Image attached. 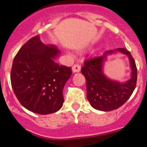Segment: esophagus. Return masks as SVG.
<instances>
[{"label": "esophagus", "instance_id": "34e87169", "mask_svg": "<svg viewBox=\"0 0 147 147\" xmlns=\"http://www.w3.org/2000/svg\"><path fill=\"white\" fill-rule=\"evenodd\" d=\"M81 70V65L79 64H75L72 66V71L73 72H79Z\"/></svg>", "mask_w": 147, "mask_h": 147}]
</instances>
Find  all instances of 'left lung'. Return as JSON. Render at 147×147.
I'll list each match as a JSON object with an SVG mask.
<instances>
[{
  "label": "left lung",
  "mask_w": 147,
  "mask_h": 147,
  "mask_svg": "<svg viewBox=\"0 0 147 147\" xmlns=\"http://www.w3.org/2000/svg\"><path fill=\"white\" fill-rule=\"evenodd\" d=\"M115 51L128 55L132 69L131 78L125 83L108 80L102 74V65L107 55ZM82 73L86 79L87 98L94 109L110 111L121 107L134 91L137 79V69L132 55L124 48L106 51L100 56L85 60L82 67Z\"/></svg>",
  "instance_id": "1"
}]
</instances>
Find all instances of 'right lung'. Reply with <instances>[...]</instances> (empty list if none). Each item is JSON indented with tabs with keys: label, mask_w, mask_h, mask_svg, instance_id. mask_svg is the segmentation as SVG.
<instances>
[{
	"label": "right lung",
	"mask_w": 147,
	"mask_h": 147,
	"mask_svg": "<svg viewBox=\"0 0 147 147\" xmlns=\"http://www.w3.org/2000/svg\"><path fill=\"white\" fill-rule=\"evenodd\" d=\"M59 53L56 47L44 45L35 36L13 59L10 72L13 90L20 103L33 113H55L63 105V88L72 71L71 67L54 62Z\"/></svg>",
	"instance_id": "add662e5"
}]
</instances>
